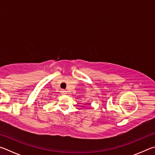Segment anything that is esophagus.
I'll return each instance as SVG.
<instances>
[{"mask_svg":"<svg viewBox=\"0 0 155 155\" xmlns=\"http://www.w3.org/2000/svg\"><path fill=\"white\" fill-rule=\"evenodd\" d=\"M61 93L63 94H67V91H64V90H62L61 91Z\"/></svg>","mask_w":155,"mask_h":155,"instance_id":"esophagus-1","label":"esophagus"}]
</instances>
